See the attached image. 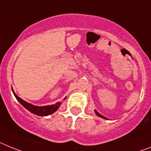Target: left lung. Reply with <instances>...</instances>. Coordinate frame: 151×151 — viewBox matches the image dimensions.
Instances as JSON below:
<instances>
[{
	"label": "left lung",
	"instance_id": "8db88e82",
	"mask_svg": "<svg viewBox=\"0 0 151 151\" xmlns=\"http://www.w3.org/2000/svg\"><path fill=\"white\" fill-rule=\"evenodd\" d=\"M96 114L98 115V116H100V117H102V118H104V119H106V118L104 117V116H103L102 115H101V114H99V112H97V111H96Z\"/></svg>",
	"mask_w": 151,
	"mask_h": 151
}]
</instances>
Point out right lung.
Returning a JSON list of instances; mask_svg holds the SVG:
<instances>
[{"label":"right lung","mask_w":151,"mask_h":151,"mask_svg":"<svg viewBox=\"0 0 151 151\" xmlns=\"http://www.w3.org/2000/svg\"><path fill=\"white\" fill-rule=\"evenodd\" d=\"M13 94H14L15 97H16V99L19 101V103L22 105L24 106V107H25L28 111H29L30 112H32V114H35L36 115H38V116H47V115L51 114H52V113H54L55 111H57V109L59 108V105L61 104L60 102H57L56 104H55L43 106V107L33 105V104H30V103L24 101V100L22 99L21 98H19V96H16V95L15 94V92H13Z\"/></svg>","instance_id":"add662e5"}]
</instances>
